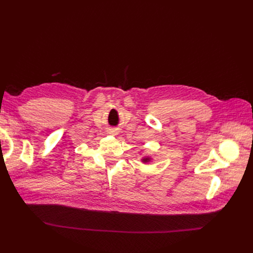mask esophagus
Listing matches in <instances>:
<instances>
[{
    "label": "esophagus",
    "instance_id": "obj_1",
    "mask_svg": "<svg viewBox=\"0 0 253 253\" xmlns=\"http://www.w3.org/2000/svg\"><path fill=\"white\" fill-rule=\"evenodd\" d=\"M111 133H113V134H117V131H116V130H114V129H112Z\"/></svg>",
    "mask_w": 253,
    "mask_h": 253
}]
</instances>
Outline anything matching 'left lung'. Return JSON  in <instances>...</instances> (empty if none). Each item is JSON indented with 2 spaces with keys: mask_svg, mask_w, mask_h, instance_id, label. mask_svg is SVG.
Listing matches in <instances>:
<instances>
[{
  "mask_svg": "<svg viewBox=\"0 0 253 253\" xmlns=\"http://www.w3.org/2000/svg\"><path fill=\"white\" fill-rule=\"evenodd\" d=\"M148 160H149V159H148V158H147V159H143V161H144V162H147Z\"/></svg>",
  "mask_w": 253,
  "mask_h": 253,
  "instance_id": "8db88e82",
  "label": "left lung"
}]
</instances>
